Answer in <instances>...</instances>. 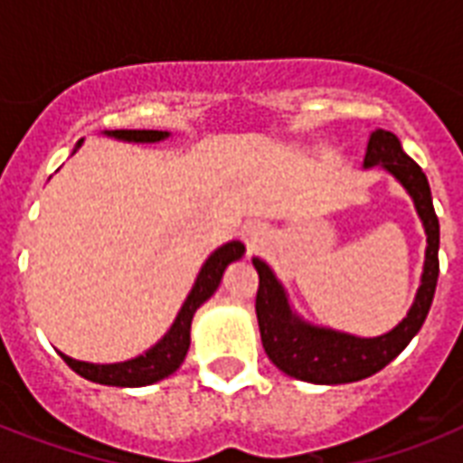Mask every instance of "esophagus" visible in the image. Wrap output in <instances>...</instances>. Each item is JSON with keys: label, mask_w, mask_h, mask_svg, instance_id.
<instances>
[{"label": "esophagus", "mask_w": 463, "mask_h": 463, "mask_svg": "<svg viewBox=\"0 0 463 463\" xmlns=\"http://www.w3.org/2000/svg\"><path fill=\"white\" fill-rule=\"evenodd\" d=\"M261 235H264V232H261L257 225H245V238L250 240V242H260Z\"/></svg>", "instance_id": "1"}]
</instances>
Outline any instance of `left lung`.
<instances>
[{"mask_svg": "<svg viewBox=\"0 0 463 463\" xmlns=\"http://www.w3.org/2000/svg\"><path fill=\"white\" fill-rule=\"evenodd\" d=\"M363 165L384 167L402 182L403 189L416 203L418 216L423 221L425 235H428L420 288L409 315L403 317L394 329L382 336L360 338L305 322L290 309L288 296L267 261L257 257L252 260L260 274V290H257L254 307H257L264 351L279 370L296 380L312 382V384H345V382L365 380L370 374L380 373L382 367L389 365L420 331L425 317L430 312L432 298H435L439 276V221L432 206L428 177L416 160L403 154L402 141L396 139V134L384 132V129H374L370 134Z\"/></svg>", "mask_w": 463, "mask_h": 463, "instance_id": "1", "label": "left lung"}]
</instances>
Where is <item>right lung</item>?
Masks as SVG:
<instances>
[{
  "label": "right lung",
  "mask_w": 463,
  "mask_h": 463,
  "mask_svg": "<svg viewBox=\"0 0 463 463\" xmlns=\"http://www.w3.org/2000/svg\"><path fill=\"white\" fill-rule=\"evenodd\" d=\"M105 134L119 141H134V144H156V141H163L170 137L167 132H158V129H115V132ZM242 254H245V245L232 240V242H225L223 247H218L216 252L203 261L202 271L196 276L187 300L175 317L173 326L146 353H141L132 360H125V363H110V365L83 363V360L69 358L64 353H61V358L76 374H81L90 382H98V384H108V387H146V384H154V382L163 380L167 374H173L182 365L184 355H187L192 317L216 293L225 267L231 261H238Z\"/></svg>",
  "instance_id": "right-lung-1"
}]
</instances>
